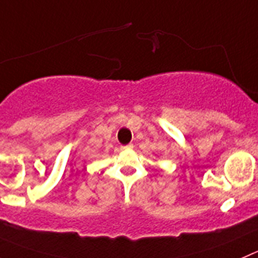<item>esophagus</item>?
<instances>
[{
    "mask_svg": "<svg viewBox=\"0 0 258 258\" xmlns=\"http://www.w3.org/2000/svg\"><path fill=\"white\" fill-rule=\"evenodd\" d=\"M133 144H127V146H121V149H132Z\"/></svg>",
    "mask_w": 258,
    "mask_h": 258,
    "instance_id": "obj_1",
    "label": "esophagus"
}]
</instances>
